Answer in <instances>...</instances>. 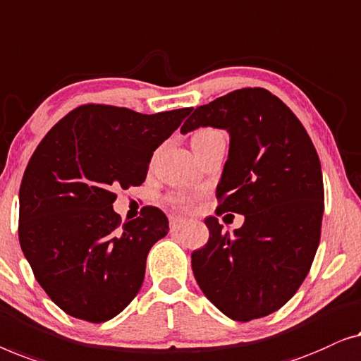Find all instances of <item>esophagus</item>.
<instances>
[{
    "label": "esophagus",
    "mask_w": 361,
    "mask_h": 361,
    "mask_svg": "<svg viewBox=\"0 0 361 361\" xmlns=\"http://www.w3.org/2000/svg\"><path fill=\"white\" fill-rule=\"evenodd\" d=\"M188 224L186 219L183 217H170V229L171 231H180L181 227H185Z\"/></svg>",
    "instance_id": "esophagus-1"
}]
</instances>
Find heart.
<instances>
[{
	"mask_svg": "<svg viewBox=\"0 0 361 361\" xmlns=\"http://www.w3.org/2000/svg\"><path fill=\"white\" fill-rule=\"evenodd\" d=\"M216 135H221L219 130L216 129H202L200 132H196L195 135H192V140H191V145H197V144H202V142L212 139V137ZM170 201L173 202L175 206H188L192 202V197L191 196H186V195H173L170 197Z\"/></svg>",
	"mask_w": 361,
	"mask_h": 361,
	"instance_id": "heart-1",
	"label": "heart"
}]
</instances>
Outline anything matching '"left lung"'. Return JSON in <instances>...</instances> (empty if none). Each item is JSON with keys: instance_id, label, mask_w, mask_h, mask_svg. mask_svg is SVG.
I'll return each mask as SVG.
<instances>
[{"instance_id": "obj_1", "label": "left lung", "mask_w": 361, "mask_h": 361, "mask_svg": "<svg viewBox=\"0 0 361 361\" xmlns=\"http://www.w3.org/2000/svg\"><path fill=\"white\" fill-rule=\"evenodd\" d=\"M200 128L229 132L216 212H237L245 221L229 233L217 217H206L209 240L191 253L192 273L227 317H265L294 296L317 252L321 161L301 121L265 88L235 90L200 106L181 132Z\"/></svg>"}]
</instances>
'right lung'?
<instances>
[{"mask_svg":"<svg viewBox=\"0 0 361 361\" xmlns=\"http://www.w3.org/2000/svg\"><path fill=\"white\" fill-rule=\"evenodd\" d=\"M191 108L140 114L85 104L59 121L19 188V243L35 280L68 316L106 322L144 283L152 245L169 233L159 207L121 222L114 190L140 186L155 149Z\"/></svg>","mask_w":361,"mask_h":361,"instance_id":"add662e5","label":"right lung"}]
</instances>
